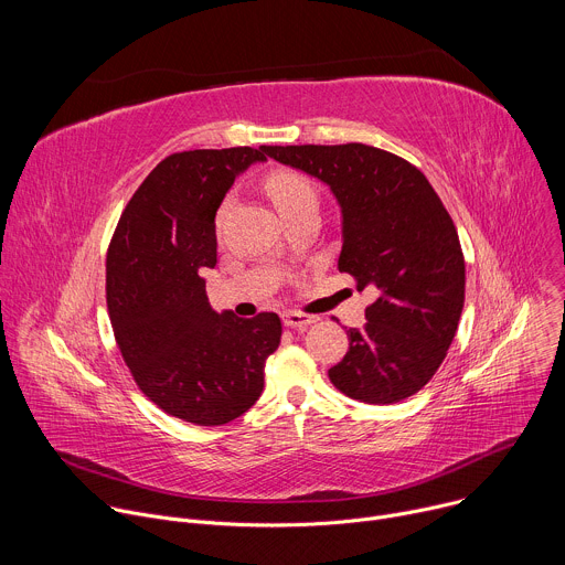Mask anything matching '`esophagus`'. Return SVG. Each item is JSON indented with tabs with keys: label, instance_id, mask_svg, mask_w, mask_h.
Returning a JSON list of instances; mask_svg holds the SVG:
<instances>
[{
	"label": "esophagus",
	"instance_id": "esophagus-1",
	"mask_svg": "<svg viewBox=\"0 0 565 565\" xmlns=\"http://www.w3.org/2000/svg\"><path fill=\"white\" fill-rule=\"evenodd\" d=\"M281 319H284V324L290 329H306L317 321L315 315H306V312H297V310H286L281 315Z\"/></svg>",
	"mask_w": 565,
	"mask_h": 565
}]
</instances>
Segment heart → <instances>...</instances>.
Returning <instances> with one entry per match:
<instances>
[{"mask_svg":"<svg viewBox=\"0 0 565 565\" xmlns=\"http://www.w3.org/2000/svg\"><path fill=\"white\" fill-rule=\"evenodd\" d=\"M266 192L273 199V203L277 205L281 216H288L308 203H317V192H315L312 183L306 177H301L297 172H288V170L273 172L266 179ZM223 212H225V205H221V210L216 212V225L221 223Z\"/></svg>","mask_w":565,"mask_h":565,"instance_id":"obj_1","label":"heart"}]
</instances>
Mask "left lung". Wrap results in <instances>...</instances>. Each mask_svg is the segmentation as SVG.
<instances>
[{"label":"left lung","instance_id":"left-lung-1","mask_svg":"<svg viewBox=\"0 0 565 565\" xmlns=\"http://www.w3.org/2000/svg\"><path fill=\"white\" fill-rule=\"evenodd\" d=\"M284 166L331 185L342 205L340 273L373 288L366 324L329 369L338 391L364 405L418 393L456 338L465 303V257L443 201L409 160L362 145H268Z\"/></svg>","mask_w":565,"mask_h":565}]
</instances>
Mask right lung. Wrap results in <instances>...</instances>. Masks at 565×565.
Listing matches in <instances>:
<instances>
[{"mask_svg":"<svg viewBox=\"0 0 565 565\" xmlns=\"http://www.w3.org/2000/svg\"><path fill=\"white\" fill-rule=\"evenodd\" d=\"M255 160L264 147L170 153L125 205L107 250V308L131 377L158 409L201 427L255 405L281 340L277 312H214L201 277L216 264L214 214Z\"/></svg>","mask_w":565,"mask_h":565,"instance_id":"1","label":"right lung"}]
</instances>
